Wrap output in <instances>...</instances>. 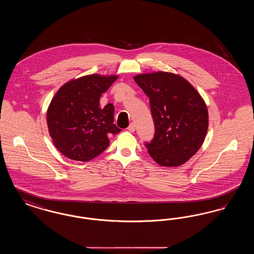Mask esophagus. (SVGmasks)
Listing matches in <instances>:
<instances>
[{"instance_id": "1", "label": "esophagus", "mask_w": 254, "mask_h": 254, "mask_svg": "<svg viewBox=\"0 0 254 254\" xmlns=\"http://www.w3.org/2000/svg\"><path fill=\"white\" fill-rule=\"evenodd\" d=\"M127 130H128L129 132H134V131H135V125H134L133 123H131V124L128 126Z\"/></svg>"}]
</instances>
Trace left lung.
<instances>
[{
	"label": "left lung",
	"instance_id": "obj_1",
	"mask_svg": "<svg viewBox=\"0 0 254 254\" xmlns=\"http://www.w3.org/2000/svg\"><path fill=\"white\" fill-rule=\"evenodd\" d=\"M149 98L155 134L146 143L151 158L163 167H178L199 150L208 127L205 101L185 78L158 71L134 76Z\"/></svg>",
	"mask_w": 254,
	"mask_h": 254
}]
</instances>
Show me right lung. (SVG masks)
Listing matches in <instances>:
<instances>
[{
    "mask_svg": "<svg viewBox=\"0 0 254 254\" xmlns=\"http://www.w3.org/2000/svg\"><path fill=\"white\" fill-rule=\"evenodd\" d=\"M117 75H86L62 85L47 112L49 135L63 155L87 162L109 145V136L121 131L114 121V107L100 108V97Z\"/></svg>",
    "mask_w": 254,
    "mask_h": 254,
    "instance_id": "obj_1",
    "label": "right lung"
}]
</instances>
